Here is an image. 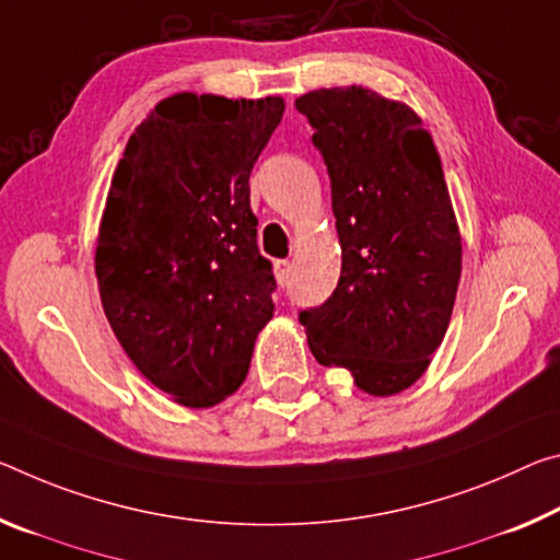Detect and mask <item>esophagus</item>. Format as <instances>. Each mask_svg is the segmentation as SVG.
Masks as SVG:
<instances>
[{
  "label": "esophagus",
  "instance_id": "obj_1",
  "mask_svg": "<svg viewBox=\"0 0 560 560\" xmlns=\"http://www.w3.org/2000/svg\"><path fill=\"white\" fill-rule=\"evenodd\" d=\"M291 269H294V266H291V261H287V259L277 261V279H279L281 283H289V279H291Z\"/></svg>",
  "mask_w": 560,
  "mask_h": 560
}]
</instances>
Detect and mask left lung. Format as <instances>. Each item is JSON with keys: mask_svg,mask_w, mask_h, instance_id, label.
I'll return each instance as SVG.
<instances>
[{"mask_svg": "<svg viewBox=\"0 0 560 560\" xmlns=\"http://www.w3.org/2000/svg\"><path fill=\"white\" fill-rule=\"evenodd\" d=\"M331 179L341 277L299 312L318 363L361 392L392 396L419 381L446 334L460 279V236L441 156L406 104L363 86L296 100Z\"/></svg>", "mask_w": 560, "mask_h": 560, "instance_id": "1", "label": "left lung"}]
</instances>
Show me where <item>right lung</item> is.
<instances>
[{
	"instance_id": "right-lung-1",
	"label": "right lung",
	"mask_w": 560,
	"mask_h": 560,
	"mask_svg": "<svg viewBox=\"0 0 560 560\" xmlns=\"http://www.w3.org/2000/svg\"><path fill=\"white\" fill-rule=\"evenodd\" d=\"M283 100L176 94L131 135L96 244L104 314L121 349L184 406L224 401L273 314L248 176Z\"/></svg>"
}]
</instances>
